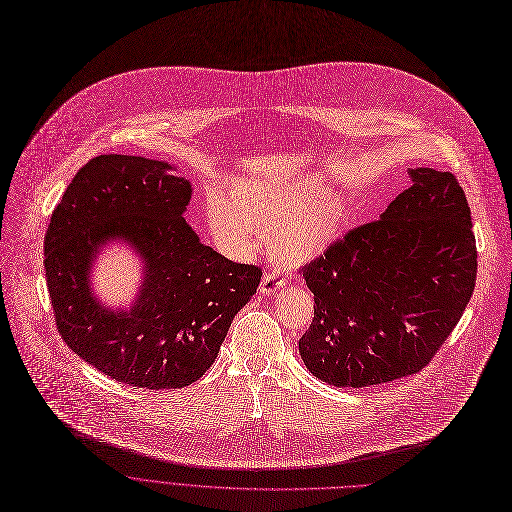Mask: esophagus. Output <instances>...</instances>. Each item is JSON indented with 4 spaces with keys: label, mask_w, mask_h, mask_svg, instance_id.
<instances>
[{
    "label": "esophagus",
    "mask_w": 512,
    "mask_h": 512,
    "mask_svg": "<svg viewBox=\"0 0 512 512\" xmlns=\"http://www.w3.org/2000/svg\"><path fill=\"white\" fill-rule=\"evenodd\" d=\"M284 286H286V277H284L282 273H277V271H269V273L263 275L259 292H261L263 296H269V294H273V292H277V290H282Z\"/></svg>",
    "instance_id": "obj_1"
}]
</instances>
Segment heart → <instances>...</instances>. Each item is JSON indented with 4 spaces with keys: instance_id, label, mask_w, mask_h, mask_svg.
<instances>
[{
    "instance_id": "1",
    "label": "heart",
    "mask_w": 512,
    "mask_h": 512,
    "mask_svg": "<svg viewBox=\"0 0 512 512\" xmlns=\"http://www.w3.org/2000/svg\"><path fill=\"white\" fill-rule=\"evenodd\" d=\"M208 222L216 241L230 253H251L263 232H269L275 255L300 263L341 235L349 222V204L341 194H329V183L314 175L280 183L239 181L230 198H208Z\"/></svg>"
}]
</instances>
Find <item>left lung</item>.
Segmentation results:
<instances>
[{
	"instance_id": "1",
	"label": "left lung",
	"mask_w": 512,
	"mask_h": 512,
	"mask_svg": "<svg viewBox=\"0 0 512 512\" xmlns=\"http://www.w3.org/2000/svg\"><path fill=\"white\" fill-rule=\"evenodd\" d=\"M382 218L351 228L300 273L314 318L298 349L339 388L421 371L466 310L478 273L470 206L449 171L418 167Z\"/></svg>"
}]
</instances>
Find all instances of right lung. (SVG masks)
<instances>
[{"instance_id": "add662e5", "label": "right lung", "mask_w": 512, "mask_h": 512, "mask_svg": "<svg viewBox=\"0 0 512 512\" xmlns=\"http://www.w3.org/2000/svg\"><path fill=\"white\" fill-rule=\"evenodd\" d=\"M145 157L87 161L53 210L44 271L63 341L102 374L145 390L200 380L235 314L253 298L261 267L235 263L200 243L181 216L188 179ZM124 238L146 257V284L130 313L102 309L88 292L90 253Z\"/></svg>"}]
</instances>
